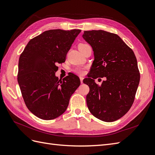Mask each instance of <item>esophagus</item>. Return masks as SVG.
<instances>
[{
    "instance_id": "esophagus-1",
    "label": "esophagus",
    "mask_w": 155,
    "mask_h": 155,
    "mask_svg": "<svg viewBox=\"0 0 155 155\" xmlns=\"http://www.w3.org/2000/svg\"><path fill=\"white\" fill-rule=\"evenodd\" d=\"M83 79H84V78L82 77H80V80H81V82L82 84L83 83Z\"/></svg>"
}]
</instances>
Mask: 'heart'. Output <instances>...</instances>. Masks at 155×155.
<instances>
[{"mask_svg": "<svg viewBox=\"0 0 155 155\" xmlns=\"http://www.w3.org/2000/svg\"><path fill=\"white\" fill-rule=\"evenodd\" d=\"M87 44H80L79 46H78V48H81V47H84V46H87ZM73 71L74 73H76L77 74H84L85 73V68H82V67H78V68H75L74 69Z\"/></svg>", "mask_w": 155, "mask_h": 155, "instance_id": "obj_1", "label": "heart"}]
</instances>
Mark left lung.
Wrapping results in <instances>:
<instances>
[{
	"label": "left lung",
	"mask_w": 155,
	"mask_h": 155,
	"mask_svg": "<svg viewBox=\"0 0 155 155\" xmlns=\"http://www.w3.org/2000/svg\"><path fill=\"white\" fill-rule=\"evenodd\" d=\"M82 37L92 47L94 54L90 74L83 81L89 87L86 96L89 110L101 120H117L130 109L138 86L136 57L116 34L84 31ZM100 77L104 81L98 86L95 79Z\"/></svg>",
	"instance_id": "8db88e82"
}]
</instances>
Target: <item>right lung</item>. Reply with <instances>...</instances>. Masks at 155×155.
Masks as SVG:
<instances>
[{
  "instance_id": "right-lung-1",
  "label": "right lung",
  "mask_w": 155,
  "mask_h": 155,
  "mask_svg": "<svg viewBox=\"0 0 155 155\" xmlns=\"http://www.w3.org/2000/svg\"><path fill=\"white\" fill-rule=\"evenodd\" d=\"M81 29H50L29 41L18 61V83L27 107L46 120L56 118L67 109L69 99L81 84L70 73L58 80L57 65L65 62Z\"/></svg>"
}]
</instances>
